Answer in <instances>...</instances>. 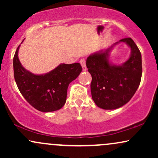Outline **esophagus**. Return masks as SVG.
Listing matches in <instances>:
<instances>
[{"mask_svg":"<svg viewBox=\"0 0 158 158\" xmlns=\"http://www.w3.org/2000/svg\"><path fill=\"white\" fill-rule=\"evenodd\" d=\"M80 64L82 67V70L85 71L87 70V67H86V64H85V59H81L80 60Z\"/></svg>","mask_w":158,"mask_h":158,"instance_id":"34e87169","label":"esophagus"}]
</instances>
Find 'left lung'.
I'll list each match as a JSON object with an SVG mask.
<instances>
[{
  "label": "left lung",
  "instance_id": "left-lung-1",
  "mask_svg": "<svg viewBox=\"0 0 158 158\" xmlns=\"http://www.w3.org/2000/svg\"><path fill=\"white\" fill-rule=\"evenodd\" d=\"M124 42L131 48L130 59L122 65L109 61V53L115 45ZM86 66L92 77V99L99 108L113 110L129 102L137 91L142 77V57L131 38L119 40L110 48L91 54Z\"/></svg>",
  "mask_w": 158,
  "mask_h": 158
}]
</instances>
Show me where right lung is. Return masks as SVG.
Instances as JSON below:
<instances>
[{"mask_svg":"<svg viewBox=\"0 0 158 158\" xmlns=\"http://www.w3.org/2000/svg\"><path fill=\"white\" fill-rule=\"evenodd\" d=\"M23 42V41H22ZM19 48L13 59L14 77L24 99L35 109L42 112L59 110L66 102L68 85L82 70L79 63L60 64L45 74H34L20 62Z\"/></svg>","mask_w":158,"mask_h":158,"instance_id":"1","label":"right lung"}]
</instances>
